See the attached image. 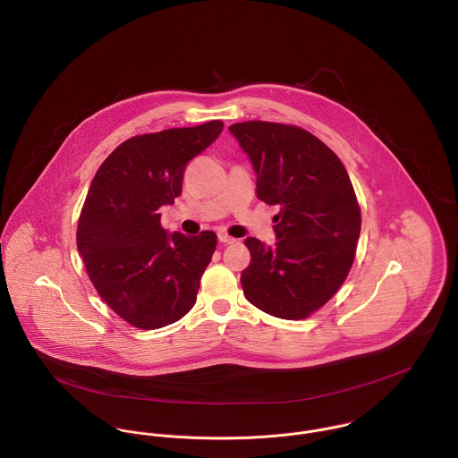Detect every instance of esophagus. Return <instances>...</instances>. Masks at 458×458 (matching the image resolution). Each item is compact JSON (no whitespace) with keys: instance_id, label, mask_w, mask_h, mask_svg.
Segmentation results:
<instances>
[{"instance_id":"esophagus-1","label":"esophagus","mask_w":458,"mask_h":458,"mask_svg":"<svg viewBox=\"0 0 458 458\" xmlns=\"http://www.w3.org/2000/svg\"><path fill=\"white\" fill-rule=\"evenodd\" d=\"M218 242H220V243H224V245H231V243H234L236 240H234V238H231L229 234H225V233H218Z\"/></svg>"}]
</instances>
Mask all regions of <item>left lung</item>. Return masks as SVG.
Wrapping results in <instances>:
<instances>
[{
	"label": "left lung",
	"instance_id": "left-lung-1",
	"mask_svg": "<svg viewBox=\"0 0 458 458\" xmlns=\"http://www.w3.org/2000/svg\"><path fill=\"white\" fill-rule=\"evenodd\" d=\"M258 174V197L278 204L276 243L247 238L245 298L262 312L298 321L344 284L356 254L361 211L340 158L294 125L245 122L229 127Z\"/></svg>",
	"mask_w": 458,
	"mask_h": 458
}]
</instances>
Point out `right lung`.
<instances>
[{
    "instance_id": "right-lung-1",
    "label": "right lung",
    "mask_w": 458,
    "mask_h": 458,
    "mask_svg": "<svg viewBox=\"0 0 458 458\" xmlns=\"http://www.w3.org/2000/svg\"><path fill=\"white\" fill-rule=\"evenodd\" d=\"M222 129L215 120L131 137L104 160L89 185L77 250L100 298L131 327H167L196 305L216 234H169L158 209L182 194L187 164Z\"/></svg>"
}]
</instances>
